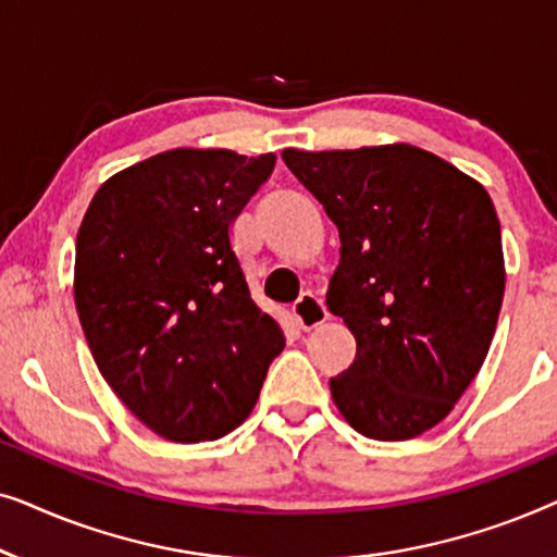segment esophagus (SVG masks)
Returning <instances> with one entry per match:
<instances>
[{
    "instance_id": "obj_1",
    "label": "esophagus",
    "mask_w": 557,
    "mask_h": 557,
    "mask_svg": "<svg viewBox=\"0 0 557 557\" xmlns=\"http://www.w3.org/2000/svg\"><path fill=\"white\" fill-rule=\"evenodd\" d=\"M292 317L296 319V324H299L304 332H311V330H317L319 324H324L330 314H326V307L319 296L301 294L299 301L292 307Z\"/></svg>"
}]
</instances>
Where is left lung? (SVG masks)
<instances>
[{
	"instance_id": "left-lung-1",
	"label": "left lung",
	"mask_w": 557,
	"mask_h": 557,
	"mask_svg": "<svg viewBox=\"0 0 557 557\" xmlns=\"http://www.w3.org/2000/svg\"><path fill=\"white\" fill-rule=\"evenodd\" d=\"M339 231L326 307L357 339L330 380L362 436L406 441L444 421L490 352L505 296L492 197L410 144L281 151Z\"/></svg>"
}]
</instances>
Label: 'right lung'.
Listing matches in <instances>:
<instances>
[{
  "label": "right lung",
  "mask_w": 557,
  "mask_h": 557,
  "mask_svg": "<svg viewBox=\"0 0 557 557\" xmlns=\"http://www.w3.org/2000/svg\"><path fill=\"white\" fill-rule=\"evenodd\" d=\"M276 154L172 149L106 180L75 240V309L90 355L166 441L246 421L286 339L250 299L231 225Z\"/></svg>",
  "instance_id": "right-lung-1"
}]
</instances>
